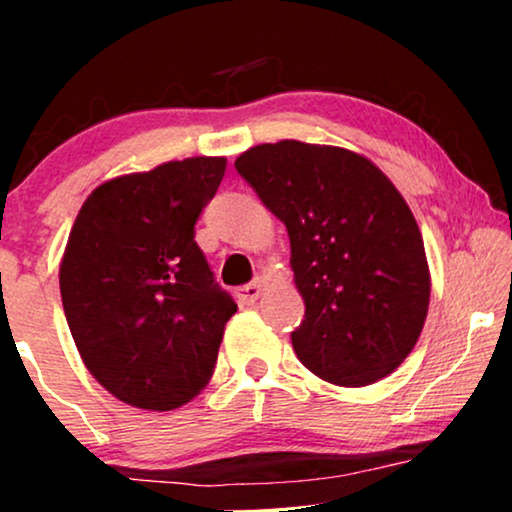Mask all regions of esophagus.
<instances>
[{
    "label": "esophagus",
    "mask_w": 512,
    "mask_h": 512,
    "mask_svg": "<svg viewBox=\"0 0 512 512\" xmlns=\"http://www.w3.org/2000/svg\"><path fill=\"white\" fill-rule=\"evenodd\" d=\"M261 293H263V277H256L251 284L240 286V289L235 291V296L240 298L242 305H254L256 300L261 298Z\"/></svg>",
    "instance_id": "esophagus-1"
}]
</instances>
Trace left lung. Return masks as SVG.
Returning a JSON list of instances; mask_svg holds the SVG:
<instances>
[{"label": "left lung", "mask_w": 512, "mask_h": 512, "mask_svg": "<svg viewBox=\"0 0 512 512\" xmlns=\"http://www.w3.org/2000/svg\"><path fill=\"white\" fill-rule=\"evenodd\" d=\"M235 170L284 223L305 319L300 363L338 387H366L401 366L431 298L424 240L408 202L366 156L282 139Z\"/></svg>", "instance_id": "obj_1"}]
</instances>
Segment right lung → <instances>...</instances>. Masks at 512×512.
<instances>
[{
  "instance_id": "obj_1",
  "label": "right lung",
  "mask_w": 512,
  "mask_h": 512,
  "mask_svg": "<svg viewBox=\"0 0 512 512\" xmlns=\"http://www.w3.org/2000/svg\"><path fill=\"white\" fill-rule=\"evenodd\" d=\"M226 158L123 174L83 202L60 263L65 317L90 375L118 401L174 410L212 380L235 300L214 282L195 221Z\"/></svg>"
}]
</instances>
